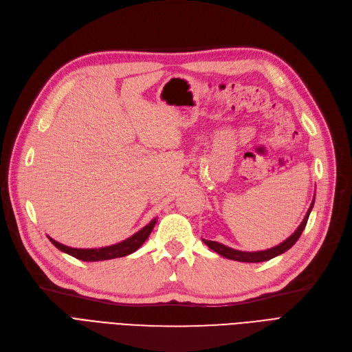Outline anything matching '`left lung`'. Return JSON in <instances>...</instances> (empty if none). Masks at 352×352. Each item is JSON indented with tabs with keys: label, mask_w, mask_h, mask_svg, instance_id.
<instances>
[{
	"label": "left lung",
	"mask_w": 352,
	"mask_h": 352,
	"mask_svg": "<svg viewBox=\"0 0 352 352\" xmlns=\"http://www.w3.org/2000/svg\"><path fill=\"white\" fill-rule=\"evenodd\" d=\"M314 203H315V195H314V200L311 203V207L308 208L307 214H305V217H303L302 223L299 224V227L295 230V233L290 234L286 240H283L282 243H279L278 246H274V248H270L266 250H258V252H241V250H236V249H232L228 246H224V244H221L219 241H211V240H206V239H203V241L212 252L219 253L220 256H223L226 258H230V261L244 262V263H261V262L270 261V258L276 257V256L285 253L286 250H289L298 241V239L300 237V234L303 232L305 226H307V223H308L309 214L314 208Z\"/></svg>",
	"instance_id": "obj_1"
}]
</instances>
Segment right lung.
Instances as JSON below:
<instances>
[{
  "label": "right lung",
  "instance_id": "1",
  "mask_svg": "<svg viewBox=\"0 0 352 352\" xmlns=\"http://www.w3.org/2000/svg\"><path fill=\"white\" fill-rule=\"evenodd\" d=\"M157 224V217L154 220H151L145 227H142L140 232H136L135 234H132L131 237L122 240L119 243L111 244V246H104V248H98V249H76V248H70V246H65V244L56 241L54 239L49 237V240L54 244V246L62 250L63 253H67L79 261L83 262H100V261H109V258H116V257H124L128 256L133 252L138 250L142 244L145 243V240L148 239V236L151 234L152 228L155 227Z\"/></svg>",
  "mask_w": 352,
  "mask_h": 352
}]
</instances>
